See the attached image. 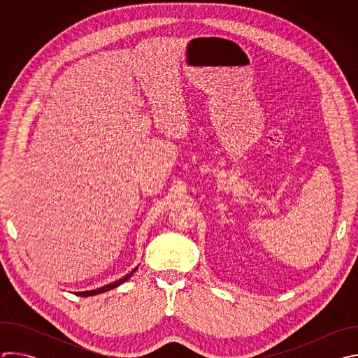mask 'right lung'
Listing matches in <instances>:
<instances>
[{"mask_svg": "<svg viewBox=\"0 0 358 358\" xmlns=\"http://www.w3.org/2000/svg\"><path fill=\"white\" fill-rule=\"evenodd\" d=\"M138 269V266H136L130 273H127L126 276H123L122 279H119V280H116V282H113V283H109V285H105V286H101V287H97V289H93V290H85V292H75V294L76 296H82V297H89V296H94V294H100V293H105V292H108V290H112V289H115V287H117V286H120V285H123L126 280H129L131 276H133V273L136 272Z\"/></svg>", "mask_w": 358, "mask_h": 358, "instance_id": "right-lung-1", "label": "right lung"}]
</instances>
